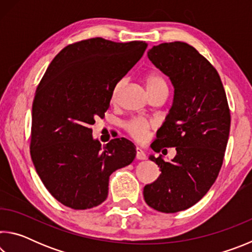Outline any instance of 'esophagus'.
<instances>
[{
	"instance_id": "obj_1",
	"label": "esophagus",
	"mask_w": 252,
	"mask_h": 252,
	"mask_svg": "<svg viewBox=\"0 0 252 252\" xmlns=\"http://www.w3.org/2000/svg\"><path fill=\"white\" fill-rule=\"evenodd\" d=\"M135 157L138 160H144L147 158L146 153H144V151L142 150V148H140V147L136 148V156Z\"/></svg>"
}]
</instances>
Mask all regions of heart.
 Segmentation results:
<instances>
[{
  "mask_svg": "<svg viewBox=\"0 0 252 252\" xmlns=\"http://www.w3.org/2000/svg\"><path fill=\"white\" fill-rule=\"evenodd\" d=\"M122 84L123 82L120 81V82H118L116 87H114L113 93H112V99H116L119 91H120V89L122 87ZM146 84H147L148 91H152L159 87H167L164 79L159 74H149L146 78ZM151 126H152V123L150 121H148L147 119L134 118L126 123V130L127 131V133L132 136V138L136 140V141H143V140L147 138L148 132L150 131Z\"/></svg>",
  "mask_w": 252,
  "mask_h": 252,
  "instance_id": "b5f03b06",
  "label": "heart"
}]
</instances>
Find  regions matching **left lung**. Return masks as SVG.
Instances as JSON below:
<instances>
[{
    "label": "left lung",
    "instance_id": "8db88e82",
    "mask_svg": "<svg viewBox=\"0 0 252 252\" xmlns=\"http://www.w3.org/2000/svg\"><path fill=\"white\" fill-rule=\"evenodd\" d=\"M148 58L173 85V102L157 131L152 150L176 147L167 162L149 157L160 176L143 189L149 207L164 213L186 210L201 200L222 165L230 111L218 72L193 46L171 42L153 46Z\"/></svg>",
    "mask_w": 252,
    "mask_h": 252
}]
</instances>
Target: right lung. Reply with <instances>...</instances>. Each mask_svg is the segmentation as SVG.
I'll return each mask as SVG.
<instances>
[{"instance_id":"obj_1","label":"right lung","mask_w":252,"mask_h":252,"mask_svg":"<svg viewBox=\"0 0 252 252\" xmlns=\"http://www.w3.org/2000/svg\"><path fill=\"white\" fill-rule=\"evenodd\" d=\"M146 49L143 41L93 37L65 46L46 69L32 105L31 158L44 187L64 206H99L108 197L111 173L134 160L130 140L102 147L91 126L104 117L114 87Z\"/></svg>"}]
</instances>
